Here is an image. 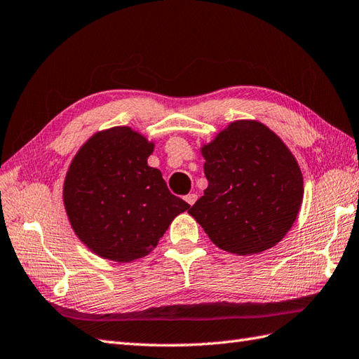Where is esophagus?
I'll use <instances>...</instances> for the list:
<instances>
[{
  "label": "esophagus",
  "instance_id": "34e87169",
  "mask_svg": "<svg viewBox=\"0 0 359 359\" xmlns=\"http://www.w3.org/2000/svg\"><path fill=\"white\" fill-rule=\"evenodd\" d=\"M196 200H197V194H194V193H189L188 196H185V202L191 206L196 203Z\"/></svg>",
  "mask_w": 359,
  "mask_h": 359
}]
</instances>
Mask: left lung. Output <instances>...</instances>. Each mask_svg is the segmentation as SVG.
<instances>
[{
	"instance_id": "left-lung-1",
	"label": "left lung",
	"mask_w": 359,
	"mask_h": 359,
	"mask_svg": "<svg viewBox=\"0 0 359 359\" xmlns=\"http://www.w3.org/2000/svg\"><path fill=\"white\" fill-rule=\"evenodd\" d=\"M208 188L188 211L215 246L263 252L292 228L303 203V174L290 149L258 121L231 122L200 147Z\"/></svg>"
}]
</instances>
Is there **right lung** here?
<instances>
[{"mask_svg": "<svg viewBox=\"0 0 359 359\" xmlns=\"http://www.w3.org/2000/svg\"><path fill=\"white\" fill-rule=\"evenodd\" d=\"M154 142L131 127L95 133L65 174L62 200L74 234L118 263L148 255L189 205L172 196L147 159Z\"/></svg>", "mask_w": 359, "mask_h": 359, "instance_id": "add662e5", "label": "right lung"}]
</instances>
